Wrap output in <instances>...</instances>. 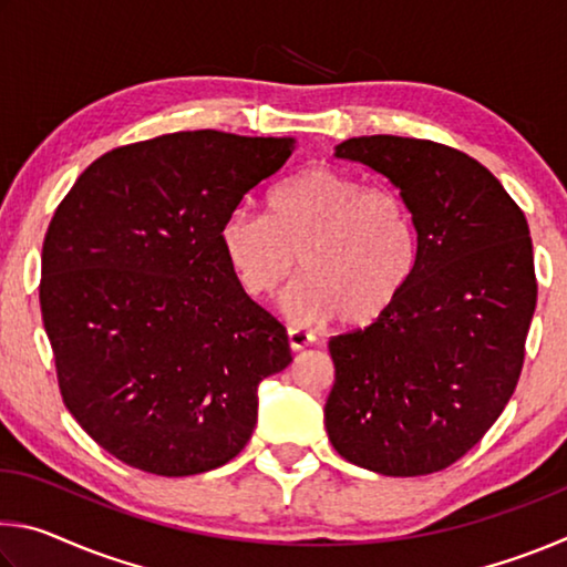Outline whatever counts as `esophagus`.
I'll return each instance as SVG.
<instances>
[{
  "label": "esophagus",
  "instance_id": "esophagus-1",
  "mask_svg": "<svg viewBox=\"0 0 567 567\" xmlns=\"http://www.w3.org/2000/svg\"><path fill=\"white\" fill-rule=\"evenodd\" d=\"M287 342H290V350H292V352H300V350H305V348H310L312 334L305 332V330L290 328V330H287Z\"/></svg>",
  "mask_w": 567,
  "mask_h": 567
}]
</instances>
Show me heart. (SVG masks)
<instances>
[{"label":"heart","mask_w":567,"mask_h":567,"mask_svg":"<svg viewBox=\"0 0 567 567\" xmlns=\"http://www.w3.org/2000/svg\"><path fill=\"white\" fill-rule=\"evenodd\" d=\"M219 245L243 290L260 300L295 272L282 295L295 324L344 318L368 328L398 305L415 280L420 233L398 189L364 185L334 167H310L267 197V217L237 209L219 229Z\"/></svg>","instance_id":"1"}]
</instances>
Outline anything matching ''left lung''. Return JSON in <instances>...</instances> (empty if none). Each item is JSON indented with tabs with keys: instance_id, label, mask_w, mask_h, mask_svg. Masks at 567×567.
<instances>
[{
	"instance_id": "8db88e82",
	"label": "left lung",
	"mask_w": 567,
	"mask_h": 567,
	"mask_svg": "<svg viewBox=\"0 0 567 567\" xmlns=\"http://www.w3.org/2000/svg\"><path fill=\"white\" fill-rule=\"evenodd\" d=\"M334 155L400 187L420 262L385 318L330 340L324 427L352 465L437 473L483 440L520 380L537 302L530 229L493 172L460 150L372 134Z\"/></svg>"
}]
</instances>
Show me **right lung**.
<instances>
[{
	"instance_id": "add662e5",
	"label": "right lung",
	"mask_w": 567,
	"mask_h": 567,
	"mask_svg": "<svg viewBox=\"0 0 567 567\" xmlns=\"http://www.w3.org/2000/svg\"><path fill=\"white\" fill-rule=\"evenodd\" d=\"M292 137L175 132L107 152L56 207L40 305L66 410L142 473L187 477L247 445L287 330L229 270L219 229Z\"/></svg>"
}]
</instances>
